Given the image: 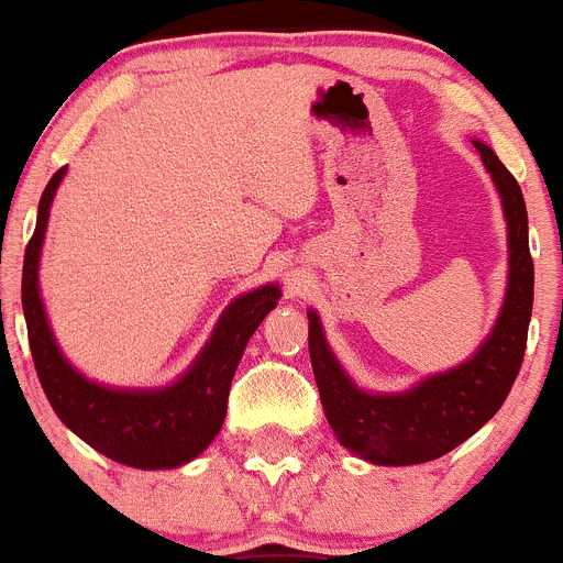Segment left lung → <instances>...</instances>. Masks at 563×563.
<instances>
[{
  "label": "left lung",
  "instance_id": "8db88e82",
  "mask_svg": "<svg viewBox=\"0 0 563 563\" xmlns=\"http://www.w3.org/2000/svg\"><path fill=\"white\" fill-rule=\"evenodd\" d=\"M500 194L509 235V284L500 314L473 358L402 394L361 391L333 358L317 311H309V355L322 410L339 443L375 465H419L443 457L482 430L511 391L528 342L533 260L520 186L484 142H473Z\"/></svg>",
  "mask_w": 563,
  "mask_h": 563
}]
</instances>
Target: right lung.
Masks as SVG:
<instances>
[{
	"label": "right lung",
	"mask_w": 563,
	"mask_h": 563,
	"mask_svg": "<svg viewBox=\"0 0 563 563\" xmlns=\"http://www.w3.org/2000/svg\"><path fill=\"white\" fill-rule=\"evenodd\" d=\"M63 177L65 166L54 172L43 191L35 235L26 243L24 274H21L26 333H30L32 361L43 391L59 421L81 441L90 443L95 452L106 454L114 463L144 471L191 463L219 435L238 361L246 350L249 336L279 300V287L265 284L227 306L199 358L172 386L136 391V388H109L87 380L68 364L63 350L54 342L37 289V263H41L43 235L48 224V208Z\"/></svg>",
	"instance_id": "obj_1"
}]
</instances>
